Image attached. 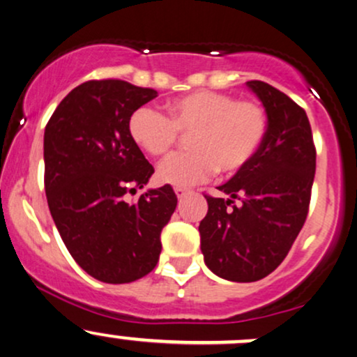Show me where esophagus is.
Wrapping results in <instances>:
<instances>
[{
	"mask_svg": "<svg viewBox=\"0 0 357 357\" xmlns=\"http://www.w3.org/2000/svg\"><path fill=\"white\" fill-rule=\"evenodd\" d=\"M188 193H190V190H188V188H185V187H177V188H175V195H177L178 200H182L183 197L188 195Z\"/></svg>",
	"mask_w": 357,
	"mask_h": 357,
	"instance_id": "1",
	"label": "esophagus"
}]
</instances>
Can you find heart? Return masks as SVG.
Listing matches in <instances>:
<instances>
[{"instance_id": "1", "label": "heart", "mask_w": 357, "mask_h": 357, "mask_svg": "<svg viewBox=\"0 0 357 357\" xmlns=\"http://www.w3.org/2000/svg\"><path fill=\"white\" fill-rule=\"evenodd\" d=\"M268 119L261 104L236 100L217 91H195L172 100L167 117L152 107L135 109L127 122L129 137L149 157H164L188 135L190 151L170 157L158 167L160 183L190 187L215 170L235 174L250 164L266 135Z\"/></svg>"}]
</instances>
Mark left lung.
Instances as JSON below:
<instances>
[{
  "mask_svg": "<svg viewBox=\"0 0 357 357\" xmlns=\"http://www.w3.org/2000/svg\"><path fill=\"white\" fill-rule=\"evenodd\" d=\"M246 86L265 107L266 135L250 164L218 187L228 199L205 195L199 227L205 265L238 283L265 278L286 258L306 222L316 170L305 109L263 81Z\"/></svg>",
  "mask_w": 357,
  "mask_h": 357,
  "instance_id": "8db88e82",
  "label": "left lung"
}]
</instances>
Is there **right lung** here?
<instances>
[{
    "instance_id": "obj_1",
    "label": "right lung",
    "mask_w": 357,
    "mask_h": 357,
    "mask_svg": "<svg viewBox=\"0 0 357 357\" xmlns=\"http://www.w3.org/2000/svg\"><path fill=\"white\" fill-rule=\"evenodd\" d=\"M157 91L121 79L87 81L57 105L44 130V188L66 248L104 283L149 275L160 257V233L175 212L174 188L147 190L153 167L132 142L130 114Z\"/></svg>"
}]
</instances>
